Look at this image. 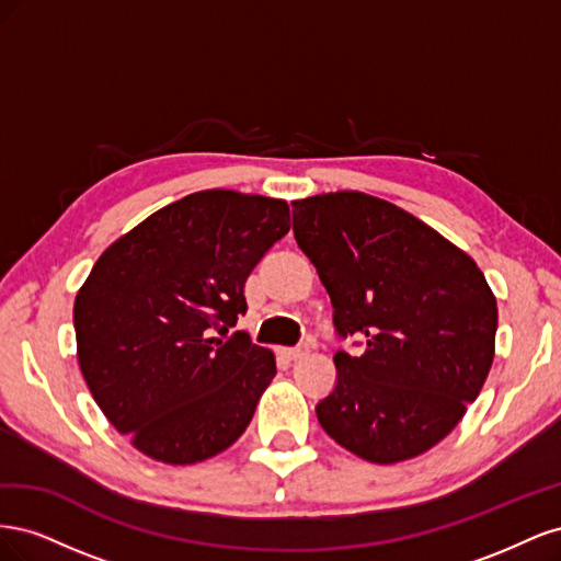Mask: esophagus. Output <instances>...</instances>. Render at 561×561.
Segmentation results:
<instances>
[{"mask_svg":"<svg viewBox=\"0 0 561 561\" xmlns=\"http://www.w3.org/2000/svg\"><path fill=\"white\" fill-rule=\"evenodd\" d=\"M304 353H307V351H304V348H280V355H283V358L285 360H299V358H304Z\"/></svg>","mask_w":561,"mask_h":561,"instance_id":"1","label":"esophagus"}]
</instances>
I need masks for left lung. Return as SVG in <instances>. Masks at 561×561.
<instances>
[{"instance_id": "1", "label": "left lung", "mask_w": 561, "mask_h": 561, "mask_svg": "<svg viewBox=\"0 0 561 561\" xmlns=\"http://www.w3.org/2000/svg\"><path fill=\"white\" fill-rule=\"evenodd\" d=\"M295 239L332 299L334 328L365 339L334 355L322 431L369 463L426 454L480 396L496 351V297L470 254L365 192L293 201Z\"/></svg>"}]
</instances>
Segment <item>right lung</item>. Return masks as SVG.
<instances>
[{"label":"right lung","instance_id":"obj_1","mask_svg":"<svg viewBox=\"0 0 561 561\" xmlns=\"http://www.w3.org/2000/svg\"><path fill=\"white\" fill-rule=\"evenodd\" d=\"M290 231L283 198L206 190L116 239L75 299L77 360L130 445L168 466L217 456L243 435L276 377L274 351L236 325L243 287Z\"/></svg>","mask_w":561,"mask_h":561}]
</instances>
